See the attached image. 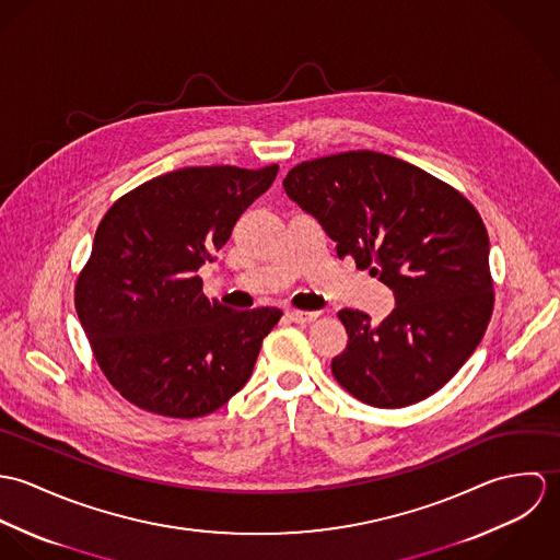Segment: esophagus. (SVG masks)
Masks as SVG:
<instances>
[{"mask_svg": "<svg viewBox=\"0 0 560 560\" xmlns=\"http://www.w3.org/2000/svg\"><path fill=\"white\" fill-rule=\"evenodd\" d=\"M289 317L300 325H306V323H313V320L319 317V313H308V311H289Z\"/></svg>", "mask_w": 560, "mask_h": 560, "instance_id": "obj_1", "label": "esophagus"}]
</instances>
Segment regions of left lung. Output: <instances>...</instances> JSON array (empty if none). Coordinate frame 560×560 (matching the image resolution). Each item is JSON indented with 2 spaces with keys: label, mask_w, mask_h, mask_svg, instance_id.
I'll list each match as a JSON object with an SVG mask.
<instances>
[{
  "label": "left lung",
  "mask_w": 560,
  "mask_h": 560,
  "mask_svg": "<svg viewBox=\"0 0 560 560\" xmlns=\"http://www.w3.org/2000/svg\"><path fill=\"white\" fill-rule=\"evenodd\" d=\"M282 185L336 241L338 258L351 256L395 293L397 308L380 325L360 311L338 313L349 342L331 360L336 382L384 409L438 393L493 313L479 211L448 183L375 151L302 161Z\"/></svg>",
  "instance_id": "1"
}]
</instances>
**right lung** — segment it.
Masks as SVG:
<instances>
[{
	"label": "right lung",
	"instance_id": "obj_1",
	"mask_svg": "<svg viewBox=\"0 0 560 560\" xmlns=\"http://www.w3.org/2000/svg\"><path fill=\"white\" fill-rule=\"evenodd\" d=\"M278 165H196L155 176L103 215L75 284V308L107 382L144 411L200 418L252 375L278 308L209 302L200 265L231 240Z\"/></svg>",
	"mask_w": 560,
	"mask_h": 560
}]
</instances>
